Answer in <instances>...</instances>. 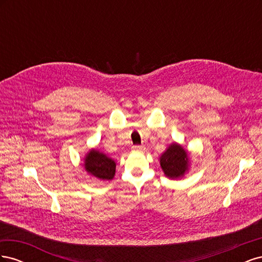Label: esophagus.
<instances>
[{"mask_svg": "<svg viewBox=\"0 0 262 262\" xmlns=\"http://www.w3.org/2000/svg\"><path fill=\"white\" fill-rule=\"evenodd\" d=\"M132 149H133V150H143L144 147L142 146V145H133V146H132Z\"/></svg>", "mask_w": 262, "mask_h": 262, "instance_id": "obj_1", "label": "esophagus"}]
</instances>
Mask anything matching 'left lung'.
Instances as JSON below:
<instances>
[{"label":"left lung","instance_id":"left-lung-1","mask_svg":"<svg viewBox=\"0 0 262 262\" xmlns=\"http://www.w3.org/2000/svg\"><path fill=\"white\" fill-rule=\"evenodd\" d=\"M160 163L166 177L181 178L189 169L188 152L180 144L172 143L162 154Z\"/></svg>","mask_w":262,"mask_h":262}]
</instances>
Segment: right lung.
<instances>
[{
	"label": "right lung",
	"instance_id": "add662e5",
	"mask_svg": "<svg viewBox=\"0 0 262 262\" xmlns=\"http://www.w3.org/2000/svg\"><path fill=\"white\" fill-rule=\"evenodd\" d=\"M85 170L100 180H112L116 173V162L106 154L92 148L84 158Z\"/></svg>",
	"mask_w": 262,
	"mask_h": 262
}]
</instances>
